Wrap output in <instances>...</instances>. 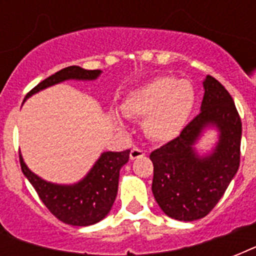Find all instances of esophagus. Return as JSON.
<instances>
[{
    "mask_svg": "<svg viewBox=\"0 0 256 256\" xmlns=\"http://www.w3.org/2000/svg\"><path fill=\"white\" fill-rule=\"evenodd\" d=\"M144 154H146V152H144V150H142V148H132V152H130V158H132V160H138V158H142Z\"/></svg>",
    "mask_w": 256,
    "mask_h": 256,
    "instance_id": "esophagus-1",
    "label": "esophagus"
}]
</instances>
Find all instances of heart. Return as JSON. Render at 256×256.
Returning a JSON list of instances; mask_svg holds the SVG:
<instances>
[{
  "mask_svg": "<svg viewBox=\"0 0 256 256\" xmlns=\"http://www.w3.org/2000/svg\"><path fill=\"white\" fill-rule=\"evenodd\" d=\"M194 90L186 80L156 77L124 96L126 116L144 118V130L158 142L174 140L186 124L194 106Z\"/></svg>",
  "mask_w": 256,
  "mask_h": 256,
  "instance_id": "b5f03b06",
  "label": "heart"
}]
</instances>
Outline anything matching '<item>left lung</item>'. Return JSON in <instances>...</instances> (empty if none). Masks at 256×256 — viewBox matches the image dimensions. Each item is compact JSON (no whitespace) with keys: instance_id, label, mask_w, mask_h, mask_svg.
Masks as SVG:
<instances>
[{"instance_id":"left-lung-1","label":"left lung","mask_w":256,"mask_h":256,"mask_svg":"<svg viewBox=\"0 0 256 256\" xmlns=\"http://www.w3.org/2000/svg\"><path fill=\"white\" fill-rule=\"evenodd\" d=\"M200 112L180 134L150 154L154 164L152 194L170 218L192 222L206 216L239 168L242 120L224 86L207 76ZM214 124L220 142L212 154L199 157L192 144L202 128Z\"/></svg>"}]
</instances>
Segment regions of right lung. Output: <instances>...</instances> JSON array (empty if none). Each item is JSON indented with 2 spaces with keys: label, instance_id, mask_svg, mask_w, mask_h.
Listing matches in <instances>:
<instances>
[{
  "label": "right lung",
  "instance_id": "1",
  "mask_svg": "<svg viewBox=\"0 0 256 256\" xmlns=\"http://www.w3.org/2000/svg\"><path fill=\"white\" fill-rule=\"evenodd\" d=\"M100 74V70H85L80 66H69L50 76L25 98L40 90L60 84L66 80L92 81ZM130 158V150L120 152H106L100 156L85 178L76 184H54L32 172L20 154L22 172L29 179L34 190L48 210L61 222L72 226H90L100 222L112 210L118 192L120 170Z\"/></svg>",
  "mask_w": 256,
  "mask_h": 256
}]
</instances>
